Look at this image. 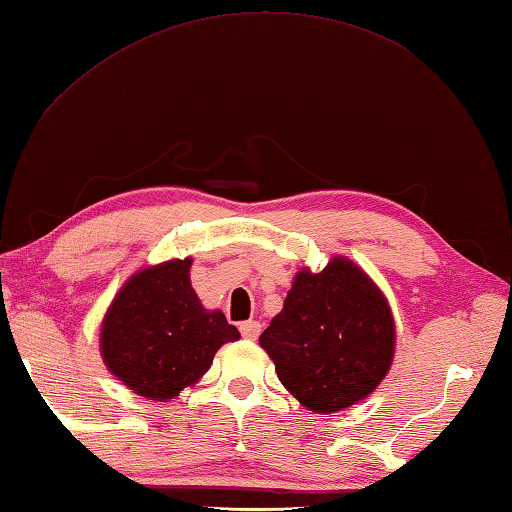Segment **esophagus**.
Masks as SVG:
<instances>
[{"label": "esophagus", "mask_w": 512, "mask_h": 512, "mask_svg": "<svg viewBox=\"0 0 512 512\" xmlns=\"http://www.w3.org/2000/svg\"><path fill=\"white\" fill-rule=\"evenodd\" d=\"M241 333L247 340H256L260 336V322H256V320L241 322Z\"/></svg>", "instance_id": "34e87169"}]
</instances>
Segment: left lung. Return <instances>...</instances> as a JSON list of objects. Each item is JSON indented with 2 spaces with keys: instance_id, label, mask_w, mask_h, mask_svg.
Listing matches in <instances>:
<instances>
[{
  "instance_id": "8db88e82",
  "label": "left lung",
  "mask_w": 512,
  "mask_h": 512,
  "mask_svg": "<svg viewBox=\"0 0 512 512\" xmlns=\"http://www.w3.org/2000/svg\"><path fill=\"white\" fill-rule=\"evenodd\" d=\"M278 380L314 413H336L378 389L393 364L395 320L371 276L344 256L302 267L283 311L260 333Z\"/></svg>"
}]
</instances>
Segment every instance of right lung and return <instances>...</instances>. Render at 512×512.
Returning a JSON list of instances; mask_svg holds the SVG:
<instances>
[{"label":"right lung","mask_w":512,"mask_h":512,"mask_svg":"<svg viewBox=\"0 0 512 512\" xmlns=\"http://www.w3.org/2000/svg\"><path fill=\"white\" fill-rule=\"evenodd\" d=\"M190 267L192 258H172L139 269L101 320L103 364L145 400H174L203 378L225 342L241 338L221 309L203 307Z\"/></svg>","instance_id":"obj_1"}]
</instances>
